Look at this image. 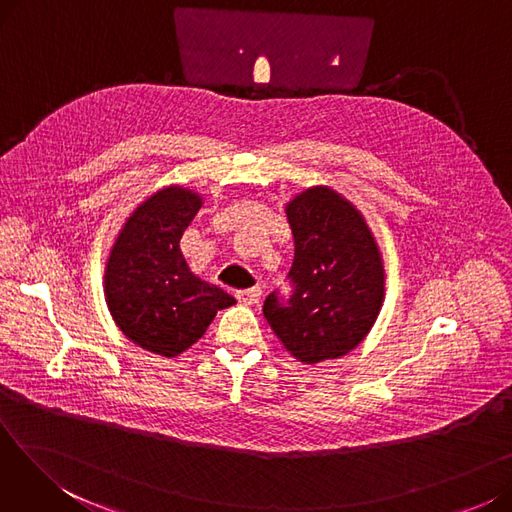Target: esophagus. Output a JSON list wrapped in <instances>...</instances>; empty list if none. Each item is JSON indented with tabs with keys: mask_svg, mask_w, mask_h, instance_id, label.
<instances>
[{
	"mask_svg": "<svg viewBox=\"0 0 512 512\" xmlns=\"http://www.w3.org/2000/svg\"><path fill=\"white\" fill-rule=\"evenodd\" d=\"M236 299L242 305H257L261 301V290L259 288H249V290H238L236 292Z\"/></svg>",
	"mask_w": 512,
	"mask_h": 512,
	"instance_id": "1",
	"label": "esophagus"
}]
</instances>
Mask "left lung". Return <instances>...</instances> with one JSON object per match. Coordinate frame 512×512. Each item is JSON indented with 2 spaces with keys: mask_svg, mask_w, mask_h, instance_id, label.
Masks as SVG:
<instances>
[{
  "mask_svg": "<svg viewBox=\"0 0 512 512\" xmlns=\"http://www.w3.org/2000/svg\"><path fill=\"white\" fill-rule=\"evenodd\" d=\"M294 236L284 301L274 290L263 315L301 363L340 359L357 348L384 305V261L361 211L330 186H311L286 203Z\"/></svg>",
  "mask_w": 512,
  "mask_h": 512,
  "instance_id": "8db88e82",
  "label": "left lung"
}]
</instances>
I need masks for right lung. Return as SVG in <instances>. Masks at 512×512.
I'll list each match as a JSON object with an SVG mask.
<instances>
[{
    "label": "right lung",
    "mask_w": 512,
    "mask_h": 512,
    "mask_svg": "<svg viewBox=\"0 0 512 512\" xmlns=\"http://www.w3.org/2000/svg\"><path fill=\"white\" fill-rule=\"evenodd\" d=\"M203 197L178 184L161 188L134 209L110 251L103 274L105 303L122 334L149 353L178 357L234 305L222 288L188 267L180 238Z\"/></svg>",
    "instance_id": "add662e5"
}]
</instances>
